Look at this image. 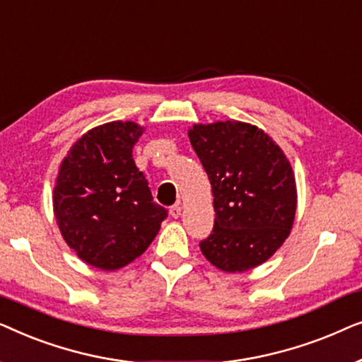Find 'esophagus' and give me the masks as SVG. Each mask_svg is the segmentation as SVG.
<instances>
[{
    "label": "esophagus",
    "mask_w": 362,
    "mask_h": 362,
    "mask_svg": "<svg viewBox=\"0 0 362 362\" xmlns=\"http://www.w3.org/2000/svg\"><path fill=\"white\" fill-rule=\"evenodd\" d=\"M170 216L175 217V219H177V217L181 216V206L180 204H175L170 207Z\"/></svg>",
    "instance_id": "1"
}]
</instances>
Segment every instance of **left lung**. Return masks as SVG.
Masks as SVG:
<instances>
[{"instance_id": "left-lung-1", "label": "left lung", "mask_w": 362, "mask_h": 362, "mask_svg": "<svg viewBox=\"0 0 362 362\" xmlns=\"http://www.w3.org/2000/svg\"><path fill=\"white\" fill-rule=\"evenodd\" d=\"M187 135L214 196V229L201 240V252L229 274L264 264L293 226L296 185L290 161L250 123L194 125Z\"/></svg>"}]
</instances>
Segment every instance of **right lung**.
<instances>
[{
  "label": "right lung",
  "mask_w": 362,
  "mask_h": 362,
  "mask_svg": "<svg viewBox=\"0 0 362 362\" xmlns=\"http://www.w3.org/2000/svg\"><path fill=\"white\" fill-rule=\"evenodd\" d=\"M141 133L133 122L92 128L59 168L52 196L57 226L78 259L97 269L117 270L140 257L168 217L133 160Z\"/></svg>",
  "instance_id": "right-lung-1"
}]
</instances>
